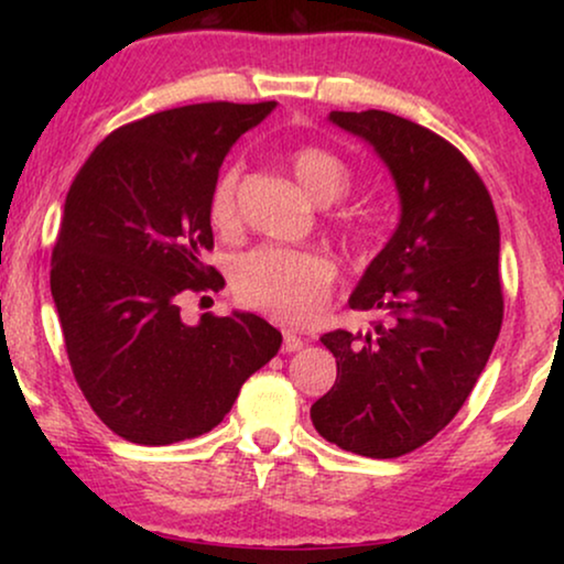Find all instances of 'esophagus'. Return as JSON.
<instances>
[{"label": "esophagus", "mask_w": 564, "mask_h": 564, "mask_svg": "<svg viewBox=\"0 0 564 564\" xmlns=\"http://www.w3.org/2000/svg\"><path fill=\"white\" fill-rule=\"evenodd\" d=\"M305 346L303 338H300L295 330H284L282 334V351L284 354H292V351H300Z\"/></svg>", "instance_id": "obj_1"}]
</instances>
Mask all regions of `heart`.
<instances>
[{"mask_svg": "<svg viewBox=\"0 0 564 564\" xmlns=\"http://www.w3.org/2000/svg\"><path fill=\"white\" fill-rule=\"evenodd\" d=\"M292 174L303 192L318 205H330L349 189V169L323 149H303L292 156ZM213 228L234 234L241 223L238 213V172H223L207 205ZM334 264L321 253L292 249H253L241 253L230 267V290L243 305L272 318L303 323L326 303Z\"/></svg>", "mask_w": 564, "mask_h": 564, "instance_id": "1", "label": "heart"}]
</instances>
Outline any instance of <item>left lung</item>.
<instances>
[{
	"label": "left lung",
	"mask_w": 564,
	"mask_h": 564,
	"mask_svg": "<svg viewBox=\"0 0 564 564\" xmlns=\"http://www.w3.org/2000/svg\"><path fill=\"white\" fill-rule=\"evenodd\" d=\"M395 184L398 226L349 297L372 328L330 330L336 382L311 408L326 442L361 457L419 449L449 423L488 365L503 321L496 207L469 161L392 112H330Z\"/></svg>",
	"instance_id": "left-lung-1"
}]
</instances>
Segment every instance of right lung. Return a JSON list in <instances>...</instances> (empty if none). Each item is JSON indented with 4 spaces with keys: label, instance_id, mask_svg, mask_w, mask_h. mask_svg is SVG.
<instances>
[{
    "label": "right lung",
    "instance_id": "obj_1",
    "mask_svg": "<svg viewBox=\"0 0 564 564\" xmlns=\"http://www.w3.org/2000/svg\"><path fill=\"white\" fill-rule=\"evenodd\" d=\"M276 102H205L122 126L72 182L51 259L74 377L107 429L143 446L203 436L280 351L259 315L182 321L184 292L220 290L203 264L223 159Z\"/></svg>",
    "mask_w": 564,
    "mask_h": 564
}]
</instances>
